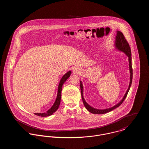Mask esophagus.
<instances>
[{"label":"esophagus","mask_w":149,"mask_h":149,"mask_svg":"<svg viewBox=\"0 0 149 149\" xmlns=\"http://www.w3.org/2000/svg\"><path fill=\"white\" fill-rule=\"evenodd\" d=\"M81 68L80 67L76 66L75 68H74V69H73V73L74 74H78L81 73Z\"/></svg>","instance_id":"1"}]
</instances>
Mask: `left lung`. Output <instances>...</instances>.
I'll list each match as a JSON object with an SVG mask.
<instances>
[{
	"label": "left lung",
	"instance_id": "left-lung-1",
	"mask_svg": "<svg viewBox=\"0 0 149 149\" xmlns=\"http://www.w3.org/2000/svg\"><path fill=\"white\" fill-rule=\"evenodd\" d=\"M117 34L116 36V40L115 42V46L116 49H118L119 51H121L122 52H124L126 56H127L128 57V62H129V69H130V84L128 86L127 91H126L123 98L122 100L118 103L116 105L112 107L109 108L107 109H96L92 107L89 106L85 100L84 96H83V85L80 81V89H81V97L83 99V102L84 103V105L85 106L86 109L90 112L94 113V114H103L106 113L107 112H109L114 109L118 108L119 106H120L122 103L124 102L125 100L127 95L128 92L130 90V86L132 84V64H131V49L129 46V44L127 42V40H126L123 34L120 31H117Z\"/></svg>",
	"mask_w": 149,
	"mask_h": 149
}]
</instances>
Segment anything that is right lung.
Segmentation results:
<instances>
[{
  "label": "right lung",
  "mask_w": 149,
  "mask_h": 149,
  "mask_svg": "<svg viewBox=\"0 0 149 149\" xmlns=\"http://www.w3.org/2000/svg\"><path fill=\"white\" fill-rule=\"evenodd\" d=\"M70 74H71V71H69L67 73H66L63 76V77L61 78V79L60 80V82L59 83V85H58L57 98L56 99V101H55L54 104L52 106V107L48 111H47L46 112L34 113L35 115H38L39 116L46 117V116H50V115H52L53 113H54L57 110V109L58 108V107L60 106V102H61V91H62V88H63V85L64 84V83L66 81V80L70 77Z\"/></svg>",
  "instance_id": "right-lung-1"
}]
</instances>
